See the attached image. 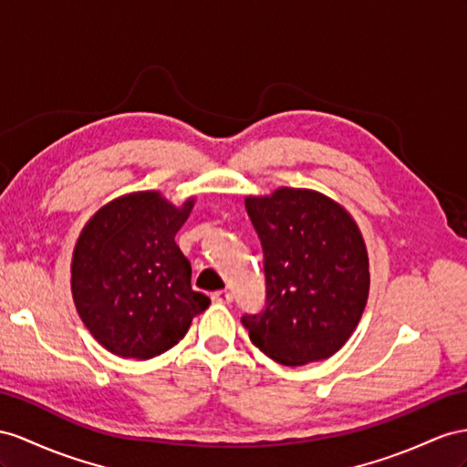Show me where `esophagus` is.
I'll return each instance as SVG.
<instances>
[{
  "label": "esophagus",
  "instance_id": "obj_1",
  "mask_svg": "<svg viewBox=\"0 0 467 467\" xmlns=\"http://www.w3.org/2000/svg\"><path fill=\"white\" fill-rule=\"evenodd\" d=\"M213 302L214 304H231L233 302V294L226 292V290H219V292H213Z\"/></svg>",
  "mask_w": 467,
  "mask_h": 467
}]
</instances>
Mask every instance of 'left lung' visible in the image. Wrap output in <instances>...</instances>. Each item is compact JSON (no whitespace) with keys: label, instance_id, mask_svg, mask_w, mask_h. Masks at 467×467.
<instances>
[{"label":"left lung","instance_id":"left-lung-1","mask_svg":"<svg viewBox=\"0 0 467 467\" xmlns=\"http://www.w3.org/2000/svg\"><path fill=\"white\" fill-rule=\"evenodd\" d=\"M265 253L266 304L244 314L250 341L288 367L321 361L351 337L368 297V256L361 231L336 201L280 187L246 197Z\"/></svg>","mask_w":467,"mask_h":467}]
</instances>
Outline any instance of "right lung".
<instances>
[{"label": "right lung", "instance_id": "right-lung-1", "mask_svg": "<svg viewBox=\"0 0 467 467\" xmlns=\"http://www.w3.org/2000/svg\"><path fill=\"white\" fill-rule=\"evenodd\" d=\"M195 199L171 205L158 191L118 197L82 229L70 266L80 319L118 357L151 358L185 337L211 300L191 288L175 244Z\"/></svg>", "mask_w": 467, "mask_h": 467}]
</instances>
